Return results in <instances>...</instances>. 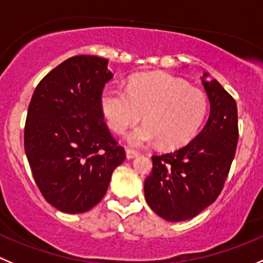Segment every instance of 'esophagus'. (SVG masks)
Wrapping results in <instances>:
<instances>
[{"mask_svg":"<svg viewBox=\"0 0 263 263\" xmlns=\"http://www.w3.org/2000/svg\"><path fill=\"white\" fill-rule=\"evenodd\" d=\"M139 152L136 151V149H132V148H126V157L127 159H133V157L138 156Z\"/></svg>","mask_w":263,"mask_h":263,"instance_id":"esophagus-1","label":"esophagus"}]
</instances>
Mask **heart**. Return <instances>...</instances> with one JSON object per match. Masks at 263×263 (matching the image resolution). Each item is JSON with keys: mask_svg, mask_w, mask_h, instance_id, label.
Masks as SVG:
<instances>
[{"mask_svg": "<svg viewBox=\"0 0 263 263\" xmlns=\"http://www.w3.org/2000/svg\"><path fill=\"white\" fill-rule=\"evenodd\" d=\"M101 109L108 126L124 134L143 117L146 124L127 137L133 146L159 141L164 148H178L197 134L208 111L202 90L172 74L141 73L129 80L127 90L107 85L101 94Z\"/></svg>", "mask_w": 263, "mask_h": 263, "instance_id": "obj_1", "label": "heart"}]
</instances>
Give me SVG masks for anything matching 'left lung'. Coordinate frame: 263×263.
Instances as JSON below:
<instances>
[{"label": "left lung", "instance_id": "1", "mask_svg": "<svg viewBox=\"0 0 263 263\" xmlns=\"http://www.w3.org/2000/svg\"><path fill=\"white\" fill-rule=\"evenodd\" d=\"M202 85L211 102L204 129L182 148L154 155L152 172L144 181L149 208L171 222L194 218L216 201L236 152V102L217 80L202 77Z\"/></svg>", "mask_w": 263, "mask_h": 263}]
</instances>
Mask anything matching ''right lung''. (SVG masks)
I'll use <instances>...</instances> for the list:
<instances>
[{"label": "right lung", "mask_w": 263, "mask_h": 263, "mask_svg": "<svg viewBox=\"0 0 263 263\" xmlns=\"http://www.w3.org/2000/svg\"><path fill=\"white\" fill-rule=\"evenodd\" d=\"M107 64L94 55L67 59L39 82L28 106L24 149L34 182L64 213L96 206L126 157L101 109V94L114 76Z\"/></svg>", "instance_id": "1"}]
</instances>
